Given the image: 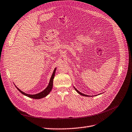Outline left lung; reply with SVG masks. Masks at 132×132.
<instances>
[{"label": "left lung", "mask_w": 132, "mask_h": 132, "mask_svg": "<svg viewBox=\"0 0 132 132\" xmlns=\"http://www.w3.org/2000/svg\"><path fill=\"white\" fill-rule=\"evenodd\" d=\"M73 88H74V89H75V90L79 94H80V95H82V96H87V97H88V96H90L89 95H86V94H83V93H81L80 92H79L77 89L75 87H73ZM100 94H98V95H100Z\"/></svg>", "instance_id": "1"}]
</instances>
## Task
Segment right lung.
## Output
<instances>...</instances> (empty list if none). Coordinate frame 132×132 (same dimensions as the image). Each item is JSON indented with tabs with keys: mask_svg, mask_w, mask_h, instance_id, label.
I'll return each mask as SVG.
<instances>
[{
	"mask_svg": "<svg viewBox=\"0 0 132 132\" xmlns=\"http://www.w3.org/2000/svg\"><path fill=\"white\" fill-rule=\"evenodd\" d=\"M56 68H55V69L53 71V73H52V76H51L50 78V80L49 81V83L48 84V86L46 87V88L43 90L42 92L37 93V94H26L25 93H24V92L22 91L21 90L16 86L15 85H14L15 86V87L17 88V89L18 90L22 93V94H23L24 95L28 96L30 98H32L34 99H40L42 98H43L45 97V96H46L48 95L50 93V92L52 90V86H53V80H54V78L55 77V72H56Z\"/></svg>",
	"mask_w": 132,
	"mask_h": 132,
	"instance_id": "obj_1",
	"label": "right lung"
}]
</instances>
